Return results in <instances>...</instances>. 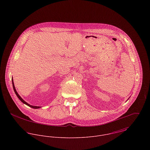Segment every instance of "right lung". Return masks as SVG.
I'll use <instances>...</instances> for the list:
<instances>
[{
	"label": "right lung",
	"mask_w": 150,
	"mask_h": 150,
	"mask_svg": "<svg viewBox=\"0 0 150 150\" xmlns=\"http://www.w3.org/2000/svg\"><path fill=\"white\" fill-rule=\"evenodd\" d=\"M12 83H13V86L14 91V92H15V93H16V95L17 96V97L18 98V99L21 101L23 103H24V104L26 105L27 106H29V107H32V108H40V107H40V106H32V105H30L29 104H28V103H26L24 100H23V99H22L21 97V96L18 95V93H17V91H16V88H15L14 85V82H13V78H12Z\"/></svg>",
	"instance_id": "right-lung-1"
}]
</instances>
